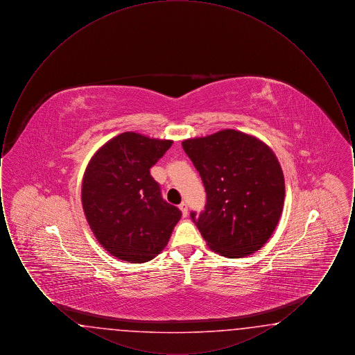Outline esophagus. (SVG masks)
<instances>
[{"mask_svg": "<svg viewBox=\"0 0 355 355\" xmlns=\"http://www.w3.org/2000/svg\"><path fill=\"white\" fill-rule=\"evenodd\" d=\"M180 210H181V213H182L184 217L187 216V205H186L185 202H182L180 205Z\"/></svg>", "mask_w": 355, "mask_h": 355, "instance_id": "obj_1", "label": "esophagus"}]
</instances>
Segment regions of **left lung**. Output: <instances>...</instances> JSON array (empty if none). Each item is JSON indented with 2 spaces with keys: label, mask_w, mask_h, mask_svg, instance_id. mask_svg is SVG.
I'll list each match as a JSON object with an SVG mask.
<instances>
[{
  "label": "left lung",
  "mask_w": 355,
  "mask_h": 355,
  "mask_svg": "<svg viewBox=\"0 0 355 355\" xmlns=\"http://www.w3.org/2000/svg\"><path fill=\"white\" fill-rule=\"evenodd\" d=\"M206 190L196 222L210 250L242 258L259 250L275 230L285 202L277 155L254 135L233 129L182 141Z\"/></svg>",
  "instance_id": "left-lung-1"
}]
</instances>
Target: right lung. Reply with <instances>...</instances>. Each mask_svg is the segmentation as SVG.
Instances as JSON below:
<instances>
[{"mask_svg":"<svg viewBox=\"0 0 355 355\" xmlns=\"http://www.w3.org/2000/svg\"><path fill=\"white\" fill-rule=\"evenodd\" d=\"M125 132L103 144L90 158L81 189L85 217L102 248L130 263L161 253L181 218L178 207L162 200L150 168L171 146Z\"/></svg>","mask_w":355,"mask_h":355,"instance_id":"right-lung-1","label":"right lung"}]
</instances>
